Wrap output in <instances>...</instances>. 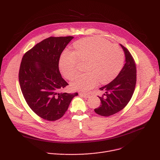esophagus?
I'll return each instance as SVG.
<instances>
[{
	"instance_id": "esophagus-1",
	"label": "esophagus",
	"mask_w": 160,
	"mask_h": 160,
	"mask_svg": "<svg viewBox=\"0 0 160 160\" xmlns=\"http://www.w3.org/2000/svg\"><path fill=\"white\" fill-rule=\"evenodd\" d=\"M80 96L85 98H90V94H85V93H80Z\"/></svg>"
}]
</instances>
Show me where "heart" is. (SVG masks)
Masks as SVG:
<instances>
[{"label":"heart","mask_w":160,"mask_h":160,"mask_svg":"<svg viewBox=\"0 0 160 160\" xmlns=\"http://www.w3.org/2000/svg\"><path fill=\"white\" fill-rule=\"evenodd\" d=\"M75 52L66 50L59 60V68L64 77L71 79L77 72L78 61H87L84 73L77 75L71 82L73 88L86 92L94 88L98 80L102 84L110 82L121 71L124 54L117 45L105 39L89 37L74 43Z\"/></svg>","instance_id":"heart-1"}]
</instances>
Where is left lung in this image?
Here are the masks:
<instances>
[{"mask_svg": "<svg viewBox=\"0 0 160 160\" xmlns=\"http://www.w3.org/2000/svg\"><path fill=\"white\" fill-rule=\"evenodd\" d=\"M125 56V63L118 76L109 83L100 88L105 94L99 97L101 104L94 111L102 117H109L122 110L130 101L136 84L135 61L123 45L120 44Z\"/></svg>", "mask_w": 160, "mask_h": 160, "instance_id": "obj_1", "label": "left lung"}]
</instances>
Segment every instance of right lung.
Returning <instances> with one entry per match:
<instances>
[{"label":"right lung","instance_id":"obj_1","mask_svg":"<svg viewBox=\"0 0 160 160\" xmlns=\"http://www.w3.org/2000/svg\"><path fill=\"white\" fill-rule=\"evenodd\" d=\"M73 38L72 36L45 38L22 58L19 71L21 92L32 110L44 120L61 118L72 99L78 96L77 92H59L68 85L59 72V58Z\"/></svg>","mask_w":160,"mask_h":160}]
</instances>
